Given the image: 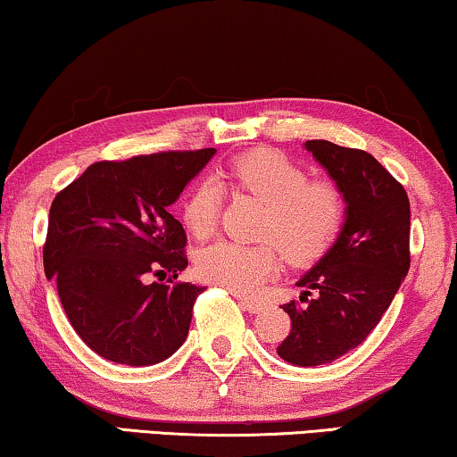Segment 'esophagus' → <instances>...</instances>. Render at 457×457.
<instances>
[{
	"label": "esophagus",
	"mask_w": 457,
	"mask_h": 457,
	"mask_svg": "<svg viewBox=\"0 0 457 457\" xmlns=\"http://www.w3.org/2000/svg\"><path fill=\"white\" fill-rule=\"evenodd\" d=\"M236 298L240 300V304H242L244 311H248V312H253V314H259V312H262V308H265V304H262L261 300H248V298H244V295H240V294H237Z\"/></svg>",
	"instance_id": "34e87169"
}]
</instances>
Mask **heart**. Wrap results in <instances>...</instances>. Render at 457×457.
Segmentation results:
<instances>
[{"label":"heart","instance_id":"1","mask_svg":"<svg viewBox=\"0 0 457 457\" xmlns=\"http://www.w3.org/2000/svg\"><path fill=\"white\" fill-rule=\"evenodd\" d=\"M221 182L259 198L269 207L262 237L278 242L292 262H312L339 236L345 217L342 190L331 182H308V173L278 151H250L221 171ZM221 192L203 179L182 204V223L195 237H209L217 228ZM273 244L244 246L220 240L196 253L198 278L236 294H253L279 269Z\"/></svg>","mask_w":457,"mask_h":457}]
</instances>
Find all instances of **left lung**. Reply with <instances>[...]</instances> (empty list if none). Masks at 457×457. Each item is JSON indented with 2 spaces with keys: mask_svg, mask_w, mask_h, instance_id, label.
I'll use <instances>...</instances> for the list:
<instances>
[{
  "mask_svg": "<svg viewBox=\"0 0 457 457\" xmlns=\"http://www.w3.org/2000/svg\"><path fill=\"white\" fill-rule=\"evenodd\" d=\"M345 201L337 240L298 279L287 302L292 331L278 345L295 366H319L358 348L375 329L410 269V201L403 186L370 153L306 140Z\"/></svg>",
  "mask_w": 457,
  "mask_h": 457,
  "instance_id": "8db88e82",
  "label": "left lung"
}]
</instances>
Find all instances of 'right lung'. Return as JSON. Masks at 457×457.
<instances>
[{"instance_id":"obj_1","label":"right lung","mask_w":457,"mask_h":457,"mask_svg":"<svg viewBox=\"0 0 457 457\" xmlns=\"http://www.w3.org/2000/svg\"><path fill=\"white\" fill-rule=\"evenodd\" d=\"M213 155L167 151L97 162L51 203L45 275L74 331L105 360L157 364L186 342L204 287L145 278L167 270L176 279L188 265L186 231L167 207Z\"/></svg>"}]
</instances>
